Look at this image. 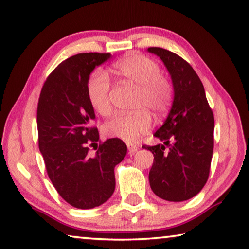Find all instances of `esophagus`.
<instances>
[{
	"mask_svg": "<svg viewBox=\"0 0 249 249\" xmlns=\"http://www.w3.org/2000/svg\"><path fill=\"white\" fill-rule=\"evenodd\" d=\"M127 148H128V154L132 156V155H134L135 153H136L137 151V146H135V145H132V144H127Z\"/></svg>",
	"mask_w": 249,
	"mask_h": 249,
	"instance_id": "34e87169",
	"label": "esophagus"
}]
</instances>
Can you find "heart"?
Here are the masks:
<instances>
[{"label": "heart", "mask_w": 249, "mask_h": 249, "mask_svg": "<svg viewBox=\"0 0 249 249\" xmlns=\"http://www.w3.org/2000/svg\"><path fill=\"white\" fill-rule=\"evenodd\" d=\"M114 73L138 87L135 107L132 113H119L104 124L103 132L108 137L135 142L147 133L151 126V116L161 114L169 107L172 86L169 80L160 74L158 64L140 53H130L113 66ZM88 99L98 114L107 116L112 111L111 81L102 70L91 75L87 86Z\"/></svg>", "instance_id": "1"}]
</instances>
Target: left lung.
<instances>
[{
	"label": "left lung",
	"mask_w": 249,
	"mask_h": 249,
	"mask_svg": "<svg viewBox=\"0 0 249 249\" xmlns=\"http://www.w3.org/2000/svg\"><path fill=\"white\" fill-rule=\"evenodd\" d=\"M147 50L161 59L174 87L169 114L154 134L163 144L142 146L154 154L150 188L163 200L182 202L196 196L208 181L214 147L213 112L200 78L184 59L163 48Z\"/></svg>",
	"instance_id": "8db88e82"
}]
</instances>
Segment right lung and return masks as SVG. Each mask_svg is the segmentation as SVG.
Instances as JSON below:
<instances>
[{
    "mask_svg": "<svg viewBox=\"0 0 249 249\" xmlns=\"http://www.w3.org/2000/svg\"><path fill=\"white\" fill-rule=\"evenodd\" d=\"M111 53H86L59 64L44 83L37 107L38 145L46 170L57 192L77 209H93L115 190L114 168L127 147L119 138L99 141L94 109L87 86L95 67Z\"/></svg>",
    "mask_w": 249,
    "mask_h": 249,
    "instance_id": "obj_1",
    "label": "right lung"
}]
</instances>
